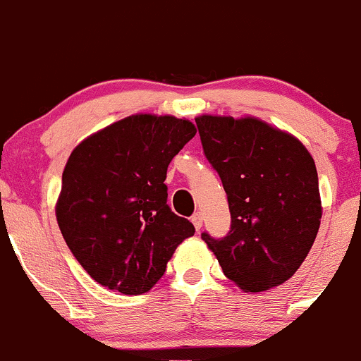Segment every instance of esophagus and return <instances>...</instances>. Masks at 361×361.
<instances>
[{
	"instance_id": "1",
	"label": "esophagus",
	"mask_w": 361,
	"mask_h": 361,
	"mask_svg": "<svg viewBox=\"0 0 361 361\" xmlns=\"http://www.w3.org/2000/svg\"><path fill=\"white\" fill-rule=\"evenodd\" d=\"M192 222H193L195 229L200 231L202 226H204V215H202V212H195V214L192 215Z\"/></svg>"
}]
</instances>
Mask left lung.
Here are the masks:
<instances>
[{
	"label": "left lung",
	"instance_id": "1",
	"mask_svg": "<svg viewBox=\"0 0 361 361\" xmlns=\"http://www.w3.org/2000/svg\"><path fill=\"white\" fill-rule=\"evenodd\" d=\"M204 154L221 176L231 210L224 238L202 233L224 275L247 292L287 281L321 226L317 169L292 135L256 118H195Z\"/></svg>",
	"mask_w": 361,
	"mask_h": 361
}]
</instances>
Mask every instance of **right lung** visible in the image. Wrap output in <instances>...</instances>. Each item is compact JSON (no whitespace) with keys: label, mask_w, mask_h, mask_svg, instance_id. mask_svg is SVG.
<instances>
[{"label":"right lung","mask_w":361,"mask_h":361,"mask_svg":"<svg viewBox=\"0 0 361 361\" xmlns=\"http://www.w3.org/2000/svg\"><path fill=\"white\" fill-rule=\"evenodd\" d=\"M197 134L192 122L132 115L91 135L62 173L57 224L94 281L140 295L154 287L193 224L168 205L171 159Z\"/></svg>","instance_id":"right-lung-1"}]
</instances>
